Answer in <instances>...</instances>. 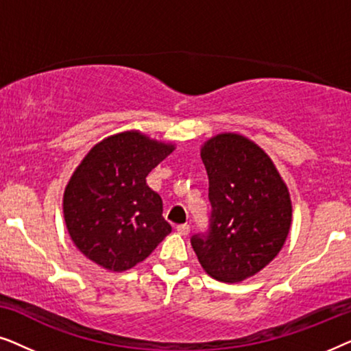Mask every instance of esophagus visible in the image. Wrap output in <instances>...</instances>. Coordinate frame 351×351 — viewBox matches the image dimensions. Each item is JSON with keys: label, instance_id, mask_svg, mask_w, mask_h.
Masks as SVG:
<instances>
[{"label": "esophagus", "instance_id": "1", "mask_svg": "<svg viewBox=\"0 0 351 351\" xmlns=\"http://www.w3.org/2000/svg\"><path fill=\"white\" fill-rule=\"evenodd\" d=\"M177 233L182 234V237H186V234L190 233V225L186 223H182V225H177Z\"/></svg>", "mask_w": 351, "mask_h": 351}]
</instances>
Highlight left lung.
Segmentation results:
<instances>
[{"mask_svg": "<svg viewBox=\"0 0 351 351\" xmlns=\"http://www.w3.org/2000/svg\"><path fill=\"white\" fill-rule=\"evenodd\" d=\"M213 206L209 230L191 246L209 276L241 282L281 251L292 220L289 190L270 156L239 134L210 137L201 147Z\"/></svg>", "mask_w": 351, "mask_h": 351, "instance_id": "1", "label": "left lung"}]
</instances>
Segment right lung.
I'll return each mask as SVG.
<instances>
[{"mask_svg": "<svg viewBox=\"0 0 351 351\" xmlns=\"http://www.w3.org/2000/svg\"><path fill=\"white\" fill-rule=\"evenodd\" d=\"M174 148L126 131L104 138L80 162L65 186L64 217L89 261L110 271L129 270L171 233L160 195L145 179Z\"/></svg>", "mask_w": 351, "mask_h": 351, "instance_id": "1", "label": "right lung"}]
</instances>
